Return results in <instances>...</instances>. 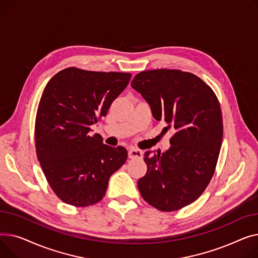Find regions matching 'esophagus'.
Returning <instances> with one entry per match:
<instances>
[{
  "label": "esophagus",
  "mask_w": 258,
  "mask_h": 258,
  "mask_svg": "<svg viewBox=\"0 0 258 258\" xmlns=\"http://www.w3.org/2000/svg\"><path fill=\"white\" fill-rule=\"evenodd\" d=\"M128 157H129L130 159H135V158L142 159V158H143V152H142L141 150H139V149L132 148V149H130V150L128 151Z\"/></svg>",
  "instance_id": "34e87169"
}]
</instances>
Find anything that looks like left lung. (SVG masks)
I'll return each mask as SVG.
<instances>
[{"label": "left lung", "instance_id": "obj_1", "mask_svg": "<svg viewBox=\"0 0 258 258\" xmlns=\"http://www.w3.org/2000/svg\"><path fill=\"white\" fill-rule=\"evenodd\" d=\"M131 86L149 103L155 119L175 129L168 151L145 153L148 170L139 190L158 210L183 208L199 198L215 174L223 141L220 102L198 76L180 70L141 72Z\"/></svg>", "mask_w": 258, "mask_h": 258}]
</instances>
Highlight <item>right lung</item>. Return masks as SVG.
Instances as JSON below:
<instances>
[{
	"label": "right lung",
	"instance_id": "1",
	"mask_svg": "<svg viewBox=\"0 0 258 258\" xmlns=\"http://www.w3.org/2000/svg\"><path fill=\"white\" fill-rule=\"evenodd\" d=\"M130 73L68 68L45 85L35 118V148L49 185L62 202H100L110 176L127 160L124 147L104 145L92 125L127 87Z\"/></svg>",
	"mask_w": 258,
	"mask_h": 258
}]
</instances>
